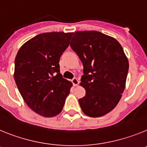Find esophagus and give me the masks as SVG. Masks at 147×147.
Here are the masks:
<instances>
[{"mask_svg": "<svg viewBox=\"0 0 147 147\" xmlns=\"http://www.w3.org/2000/svg\"><path fill=\"white\" fill-rule=\"evenodd\" d=\"M72 84H73V85L75 86H78V84H79V81L78 80L77 78H73L72 80Z\"/></svg>", "mask_w": 147, "mask_h": 147, "instance_id": "34e87169", "label": "esophagus"}]
</instances>
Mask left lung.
Segmentation results:
<instances>
[{
	"mask_svg": "<svg viewBox=\"0 0 147 147\" xmlns=\"http://www.w3.org/2000/svg\"><path fill=\"white\" fill-rule=\"evenodd\" d=\"M70 46L84 66L78 100L84 114L98 118L114 109L122 97L129 70L128 58L115 38L98 31L75 32Z\"/></svg>",
	"mask_w": 147,
	"mask_h": 147,
	"instance_id": "8db88e82",
	"label": "left lung"
}]
</instances>
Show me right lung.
I'll list each match as a JSON object with an SVG mask.
<instances>
[{
    "label": "right lung",
    "mask_w": 147,
    "mask_h": 147,
    "mask_svg": "<svg viewBox=\"0 0 147 147\" xmlns=\"http://www.w3.org/2000/svg\"><path fill=\"white\" fill-rule=\"evenodd\" d=\"M72 35L39 34L24 43L15 57L14 78L18 89L28 107L43 117L59 114L72 86L63 78L59 65Z\"/></svg>",
    "instance_id": "1"
}]
</instances>
